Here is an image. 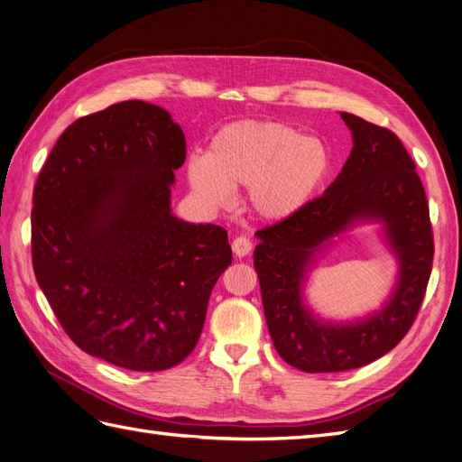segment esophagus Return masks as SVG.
I'll return each instance as SVG.
<instances>
[{
	"label": "esophagus",
	"instance_id": "obj_1",
	"mask_svg": "<svg viewBox=\"0 0 462 462\" xmlns=\"http://www.w3.org/2000/svg\"><path fill=\"white\" fill-rule=\"evenodd\" d=\"M252 240L245 238V236H238V238H234L232 242V252L236 254V257H245L247 254L252 252Z\"/></svg>",
	"mask_w": 462,
	"mask_h": 462
}]
</instances>
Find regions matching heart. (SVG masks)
I'll use <instances>...</instances> for the list:
<instances>
[{
	"label": "heart",
	"mask_w": 462,
	"mask_h": 462,
	"mask_svg": "<svg viewBox=\"0 0 462 462\" xmlns=\"http://www.w3.org/2000/svg\"><path fill=\"white\" fill-rule=\"evenodd\" d=\"M329 150L285 123L238 121L210 138L207 156L187 162V180L210 207L232 200V187H250L259 217L282 220L310 203L329 173Z\"/></svg>",
	"instance_id": "1"
}]
</instances>
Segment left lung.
Segmentation results:
<instances>
[{"mask_svg": "<svg viewBox=\"0 0 462 462\" xmlns=\"http://www.w3.org/2000/svg\"><path fill=\"white\" fill-rule=\"evenodd\" d=\"M353 150L324 195L297 215L257 230L254 252L265 320L277 353L304 373L359 369L394 349L420 312L433 263L430 205L416 163L384 126L341 113ZM381 219L399 257L395 292L383 311L351 325L314 319L301 302L313 254L353 221Z\"/></svg>", "mask_w": 462, "mask_h": 462, "instance_id": "obj_1", "label": "left lung"}]
</instances>
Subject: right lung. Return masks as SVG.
I'll use <instances>...</instances> for the list:
<instances>
[{"mask_svg":"<svg viewBox=\"0 0 462 462\" xmlns=\"http://www.w3.org/2000/svg\"><path fill=\"white\" fill-rule=\"evenodd\" d=\"M185 136L170 113L123 101L58 138L32 193V269L64 332L130 371L181 363L232 263L217 224L171 215Z\"/></svg>","mask_w":462,"mask_h":462,"instance_id":"obj_1","label":"right lung"}]
</instances>
